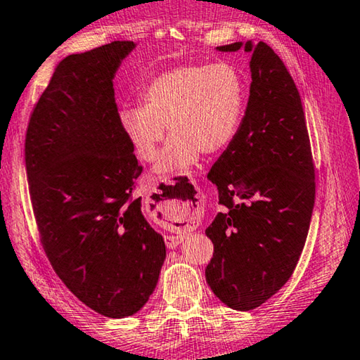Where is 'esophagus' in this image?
Here are the masks:
<instances>
[{
  "instance_id": "34e87169",
  "label": "esophagus",
  "mask_w": 360,
  "mask_h": 360,
  "mask_svg": "<svg viewBox=\"0 0 360 360\" xmlns=\"http://www.w3.org/2000/svg\"><path fill=\"white\" fill-rule=\"evenodd\" d=\"M195 192H198V187H195ZM197 198H200L198 193H197ZM167 202L172 203L173 208H178V212L181 211V200H167ZM198 205H200V203H198ZM184 212H186V211H184ZM195 214H197V211L188 208L187 212L184 214V216H187V217L182 219V221H187V222H191V224H195V219H197V216H195ZM165 241H167V246H168V248H174V246H178L179 243H182V236H167Z\"/></svg>"
}]
</instances>
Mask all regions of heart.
Listing matches in <instances>:
<instances>
[{
    "instance_id": "obj_1",
    "label": "heart",
    "mask_w": 360,
    "mask_h": 360,
    "mask_svg": "<svg viewBox=\"0 0 360 360\" xmlns=\"http://www.w3.org/2000/svg\"><path fill=\"white\" fill-rule=\"evenodd\" d=\"M143 106H124L119 122L135 154L154 162L155 173L184 172L200 152L217 154L233 141L246 106V85L229 63H191L163 71L141 94Z\"/></svg>"
}]
</instances>
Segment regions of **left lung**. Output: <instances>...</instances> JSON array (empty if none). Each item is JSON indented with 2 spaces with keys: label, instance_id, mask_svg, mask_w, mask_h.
<instances>
[{
  "label": "left lung",
  "instance_id": "obj_1",
  "mask_svg": "<svg viewBox=\"0 0 360 360\" xmlns=\"http://www.w3.org/2000/svg\"><path fill=\"white\" fill-rule=\"evenodd\" d=\"M251 57V95L238 131L212 165L224 211L206 229L214 254L205 276L222 303L240 311L260 307L288 283L311 221L316 181L307 120L294 79L260 41Z\"/></svg>",
  "mask_w": 360,
  "mask_h": 360
}]
</instances>
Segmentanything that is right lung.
I'll use <instances>...</instances> for the list:
<instances>
[{"instance_id": "1", "label": "right lung", "mask_w": 360, "mask_h": 360, "mask_svg": "<svg viewBox=\"0 0 360 360\" xmlns=\"http://www.w3.org/2000/svg\"><path fill=\"white\" fill-rule=\"evenodd\" d=\"M135 47L65 57L30 115L25 167L39 241L62 283L106 318L139 311L167 249L135 197L143 172L119 122L112 77Z\"/></svg>"}]
</instances>
